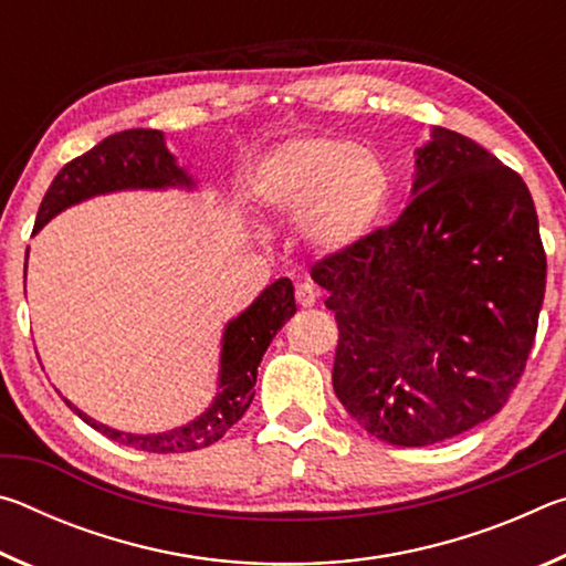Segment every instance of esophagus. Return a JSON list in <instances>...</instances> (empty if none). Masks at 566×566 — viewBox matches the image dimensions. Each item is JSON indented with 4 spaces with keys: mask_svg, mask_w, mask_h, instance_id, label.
<instances>
[{
    "mask_svg": "<svg viewBox=\"0 0 566 566\" xmlns=\"http://www.w3.org/2000/svg\"><path fill=\"white\" fill-rule=\"evenodd\" d=\"M317 296H319V292L314 290V286H312L310 282L296 284V290H294V300H296V304H300V306H312L314 302H317Z\"/></svg>",
    "mask_w": 566,
    "mask_h": 566,
    "instance_id": "esophagus-1",
    "label": "esophagus"
}]
</instances>
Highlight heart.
<instances>
[{"mask_svg": "<svg viewBox=\"0 0 566 566\" xmlns=\"http://www.w3.org/2000/svg\"><path fill=\"white\" fill-rule=\"evenodd\" d=\"M254 191L276 214L300 217V234L322 254L361 244L389 205V175L354 142L300 137L272 149Z\"/></svg>", "mask_w": 566, "mask_h": 566, "instance_id": "b5f03b06", "label": "heart"}]
</instances>
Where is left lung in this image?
Instances as JSON below:
<instances>
[{"label":"left lung","mask_w":566,"mask_h":566,"mask_svg":"<svg viewBox=\"0 0 566 566\" xmlns=\"http://www.w3.org/2000/svg\"><path fill=\"white\" fill-rule=\"evenodd\" d=\"M411 202L349 252L314 262L339 329L332 385L371 437L444 442L522 379L547 284L539 222L514 169L437 127Z\"/></svg>","instance_id":"left-lung-1"}]
</instances>
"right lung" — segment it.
I'll return each mask as SVG.
<instances>
[{"label": "right lung", "mask_w": 566, "mask_h": 566, "mask_svg": "<svg viewBox=\"0 0 566 566\" xmlns=\"http://www.w3.org/2000/svg\"><path fill=\"white\" fill-rule=\"evenodd\" d=\"M175 185L191 187V179L177 167L175 157L167 151L161 132L127 129L109 134L97 147L66 161L60 169V175L54 177L42 199L34 232H40L64 207L94 195L117 189H161ZM294 312V286L286 276H282L272 286H266L247 312L227 324L222 339V369H219V395L214 405L187 427L171 429L165 434H127L99 424V421H94L66 399L64 401L74 409L76 417L87 421L104 437H109L112 442H119L124 447L157 454L195 452V449L209 447L219 442L227 434V429L237 424L247 407L252 405L256 367H260L262 354Z\"/></svg>", "instance_id": "obj_1"}]
</instances>
